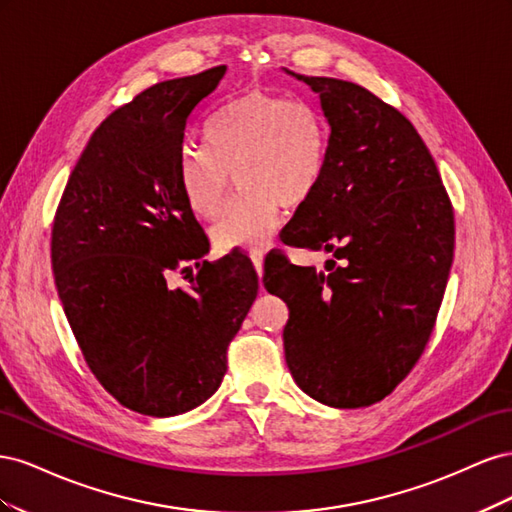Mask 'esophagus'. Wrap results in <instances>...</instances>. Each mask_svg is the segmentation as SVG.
Returning <instances> with one entry per match:
<instances>
[{
	"label": "esophagus",
	"instance_id": "esophagus-1",
	"mask_svg": "<svg viewBox=\"0 0 512 512\" xmlns=\"http://www.w3.org/2000/svg\"><path fill=\"white\" fill-rule=\"evenodd\" d=\"M252 262H254V269H256V273H258L260 286H262V252H254V254H252Z\"/></svg>",
	"mask_w": 512,
	"mask_h": 512
}]
</instances>
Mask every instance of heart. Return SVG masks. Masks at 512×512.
<instances>
[{
  "label": "heart",
  "instance_id": "b5f03b06",
  "mask_svg": "<svg viewBox=\"0 0 512 512\" xmlns=\"http://www.w3.org/2000/svg\"><path fill=\"white\" fill-rule=\"evenodd\" d=\"M207 143L209 149H183L179 185L194 215L215 220L235 177L243 194L211 235L224 254L262 250L282 222V207H303L327 166V128L316 108L260 89L213 117Z\"/></svg>",
  "mask_w": 512,
  "mask_h": 512
}]
</instances>
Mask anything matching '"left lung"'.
<instances>
[{
    "label": "left lung",
    "instance_id": "obj_1",
    "mask_svg": "<svg viewBox=\"0 0 512 512\" xmlns=\"http://www.w3.org/2000/svg\"><path fill=\"white\" fill-rule=\"evenodd\" d=\"M329 121L327 166L286 245L329 252L327 271L282 260L265 288L290 316L284 352L301 389L331 408L395 391L421 354L453 265L455 213L423 138L365 87L294 74Z\"/></svg>",
    "mask_w": 512,
    "mask_h": 512
}]
</instances>
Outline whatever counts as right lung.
Masks as SVG:
<instances>
[{
  "label": "right lung",
  "mask_w": 512,
  "mask_h": 512,
  "mask_svg": "<svg viewBox=\"0 0 512 512\" xmlns=\"http://www.w3.org/2000/svg\"><path fill=\"white\" fill-rule=\"evenodd\" d=\"M226 66L162 81L108 115L76 162L51 232L55 286L91 374L121 406L175 416L207 401L258 292L252 262L209 252L179 185L192 117ZM199 271L188 289L167 275Z\"/></svg>",
  "instance_id": "obj_1"
}]
</instances>
